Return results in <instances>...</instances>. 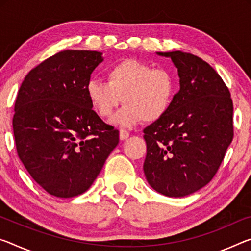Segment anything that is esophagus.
<instances>
[{
	"mask_svg": "<svg viewBox=\"0 0 251 251\" xmlns=\"http://www.w3.org/2000/svg\"><path fill=\"white\" fill-rule=\"evenodd\" d=\"M129 137V132L128 130H126L124 128H121L119 129V138H121L122 141L126 140V138Z\"/></svg>",
	"mask_w": 251,
	"mask_h": 251,
	"instance_id": "34e87169",
	"label": "esophagus"
}]
</instances>
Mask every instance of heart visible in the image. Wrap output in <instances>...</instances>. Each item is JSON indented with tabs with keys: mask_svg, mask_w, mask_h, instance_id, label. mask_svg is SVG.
Wrapping results in <instances>:
<instances>
[{
	"mask_svg": "<svg viewBox=\"0 0 251 251\" xmlns=\"http://www.w3.org/2000/svg\"><path fill=\"white\" fill-rule=\"evenodd\" d=\"M106 80H89L87 97L101 118H109L124 101L125 106L114 121L125 126L160 121L169 113L176 97V81L170 70L153 68L136 59H124L111 66Z\"/></svg>",
	"mask_w": 251,
	"mask_h": 251,
	"instance_id": "obj_1",
	"label": "heart"
}]
</instances>
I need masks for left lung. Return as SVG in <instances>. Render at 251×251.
I'll use <instances>...</instances> for the list:
<instances>
[{
    "label": "left lung",
    "instance_id": "8db88e82",
    "mask_svg": "<svg viewBox=\"0 0 251 251\" xmlns=\"http://www.w3.org/2000/svg\"><path fill=\"white\" fill-rule=\"evenodd\" d=\"M178 71L180 91L169 113L143 130L147 182L166 197L181 198L212 180L233 138V104L222 78L192 53L158 52Z\"/></svg>",
    "mask_w": 251,
    "mask_h": 251
}]
</instances>
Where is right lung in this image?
I'll return each mask as SVG.
<instances>
[{
  "instance_id": "right-lung-1",
  "label": "right lung",
  "mask_w": 251,
  "mask_h": 251,
  "mask_svg": "<svg viewBox=\"0 0 251 251\" xmlns=\"http://www.w3.org/2000/svg\"><path fill=\"white\" fill-rule=\"evenodd\" d=\"M101 53L63 50L25 75L14 105L20 160L51 196L73 198L90 188L119 142L118 129L93 110L86 94Z\"/></svg>"
}]
</instances>
